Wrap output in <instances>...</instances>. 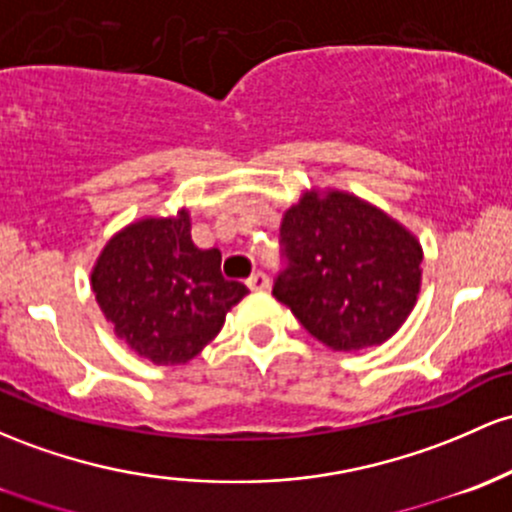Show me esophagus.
<instances>
[{"label": "esophagus", "mask_w": 512, "mask_h": 512, "mask_svg": "<svg viewBox=\"0 0 512 512\" xmlns=\"http://www.w3.org/2000/svg\"><path fill=\"white\" fill-rule=\"evenodd\" d=\"M247 286H250L252 291L267 289V286H269V277H267L265 272H255L250 279H247Z\"/></svg>", "instance_id": "obj_1"}]
</instances>
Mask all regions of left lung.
I'll return each mask as SVG.
<instances>
[{
	"label": "left lung",
	"mask_w": 512,
	"mask_h": 512,
	"mask_svg": "<svg viewBox=\"0 0 512 512\" xmlns=\"http://www.w3.org/2000/svg\"><path fill=\"white\" fill-rule=\"evenodd\" d=\"M272 294L313 338L362 350L391 338L420 289L423 250L406 228L357 196L306 194L286 211Z\"/></svg>",
	"instance_id": "left-lung-1"
}]
</instances>
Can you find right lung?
<instances>
[{"mask_svg": "<svg viewBox=\"0 0 512 512\" xmlns=\"http://www.w3.org/2000/svg\"><path fill=\"white\" fill-rule=\"evenodd\" d=\"M92 289L116 335L155 364H182L216 338L247 286L221 274V252L192 243L187 213L145 218L101 252Z\"/></svg>", "mask_w": 512, "mask_h": 512, "instance_id": "right-lung-1", "label": "right lung"}]
</instances>
